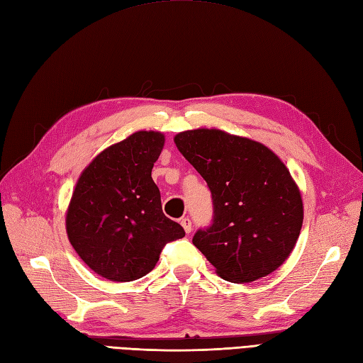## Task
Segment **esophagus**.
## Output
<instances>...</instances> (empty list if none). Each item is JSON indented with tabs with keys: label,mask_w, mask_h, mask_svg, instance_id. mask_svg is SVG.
<instances>
[{
	"label": "esophagus",
	"mask_w": 363,
	"mask_h": 363,
	"mask_svg": "<svg viewBox=\"0 0 363 363\" xmlns=\"http://www.w3.org/2000/svg\"><path fill=\"white\" fill-rule=\"evenodd\" d=\"M180 225L183 226L184 233H186V234H189V233H191V229H192V222H191V220H189L188 217H183V218H180Z\"/></svg>",
	"instance_id": "esophagus-1"
}]
</instances>
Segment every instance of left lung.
<instances>
[{
    "label": "left lung",
    "instance_id": "1",
    "mask_svg": "<svg viewBox=\"0 0 363 363\" xmlns=\"http://www.w3.org/2000/svg\"><path fill=\"white\" fill-rule=\"evenodd\" d=\"M174 141L212 196V223L192 243L234 284L276 271L303 223L302 197L284 162L259 141L218 129L184 130Z\"/></svg>",
    "mask_w": 363,
    "mask_h": 363
}]
</instances>
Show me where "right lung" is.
Returning a JSON list of instances; mask_svg holds the SVG:
<instances>
[{
	"mask_svg": "<svg viewBox=\"0 0 363 363\" xmlns=\"http://www.w3.org/2000/svg\"><path fill=\"white\" fill-rule=\"evenodd\" d=\"M162 132L138 130L96 155L79 175L66 214L70 245L87 267L112 281L151 272L166 243L184 229L162 211L151 172Z\"/></svg>",
	"mask_w": 363,
	"mask_h": 363,
	"instance_id": "add662e5",
	"label": "right lung"
}]
</instances>
